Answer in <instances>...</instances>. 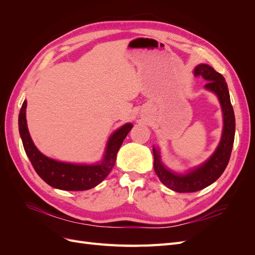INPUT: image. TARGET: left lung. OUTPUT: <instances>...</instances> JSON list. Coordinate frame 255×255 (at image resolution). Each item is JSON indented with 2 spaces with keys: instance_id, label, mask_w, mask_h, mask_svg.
I'll use <instances>...</instances> for the list:
<instances>
[{
  "instance_id": "obj_1",
  "label": "left lung",
  "mask_w": 255,
  "mask_h": 255,
  "mask_svg": "<svg viewBox=\"0 0 255 255\" xmlns=\"http://www.w3.org/2000/svg\"><path fill=\"white\" fill-rule=\"evenodd\" d=\"M194 74L195 76H202L207 82L204 88L218 97L223 115V128L221 140L212 156L187 173L182 174L169 170L161 163L159 150L153 148L155 173L165 186L176 192H195L210 186L218 180L229 164L234 143L235 116L225 78L215 71L211 66L205 64L198 65L195 68Z\"/></svg>"
}]
</instances>
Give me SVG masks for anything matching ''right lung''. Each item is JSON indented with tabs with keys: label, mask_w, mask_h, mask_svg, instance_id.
Segmentation results:
<instances>
[{
	"label": "right lung",
	"mask_w": 255,
	"mask_h": 255,
	"mask_svg": "<svg viewBox=\"0 0 255 255\" xmlns=\"http://www.w3.org/2000/svg\"><path fill=\"white\" fill-rule=\"evenodd\" d=\"M26 104V101L23 102L19 114V132L26 155L37 174L50 186L61 190H87L101 183L112 171L120 146L133 128L132 123H127L116 130L107 141L104 156L99 163L94 165L64 163L43 155L36 148L27 129Z\"/></svg>",
	"instance_id": "1"
}]
</instances>
